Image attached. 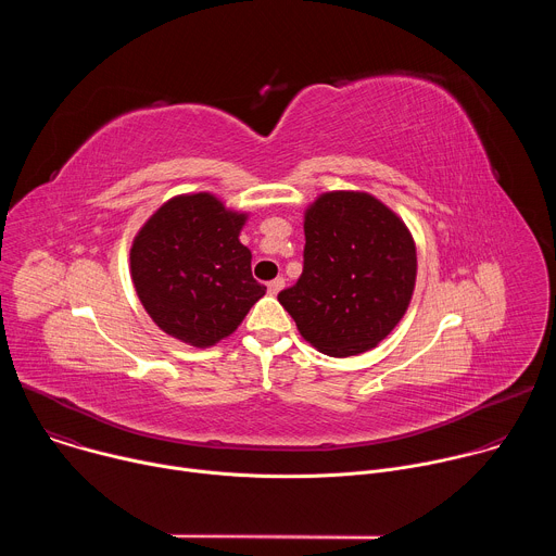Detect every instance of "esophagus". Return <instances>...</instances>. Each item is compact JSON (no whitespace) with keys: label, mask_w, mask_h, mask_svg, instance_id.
Masks as SVG:
<instances>
[{"label":"esophagus","mask_w":556,"mask_h":556,"mask_svg":"<svg viewBox=\"0 0 556 556\" xmlns=\"http://www.w3.org/2000/svg\"><path fill=\"white\" fill-rule=\"evenodd\" d=\"M283 286H286V279H283V277H277V279H273V281L268 283V292H270V294H279V292L283 290Z\"/></svg>","instance_id":"1"}]
</instances>
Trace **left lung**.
<instances>
[{"mask_svg":"<svg viewBox=\"0 0 556 556\" xmlns=\"http://www.w3.org/2000/svg\"><path fill=\"white\" fill-rule=\"evenodd\" d=\"M299 281L279 303L319 352L348 358L376 348L405 316L418 275L407 224L365 191H328L303 213Z\"/></svg>","mask_w":556,"mask_h":556,"instance_id":"1","label":"left lung"}]
</instances>
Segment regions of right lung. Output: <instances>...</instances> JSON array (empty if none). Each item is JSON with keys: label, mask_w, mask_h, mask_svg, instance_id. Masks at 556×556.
Instances as JSON below:
<instances>
[{"label": "right lung", "mask_w": 556, "mask_h": 556, "mask_svg": "<svg viewBox=\"0 0 556 556\" xmlns=\"http://www.w3.org/2000/svg\"><path fill=\"white\" fill-rule=\"evenodd\" d=\"M249 213L208 191L167 200L136 232L129 273L136 294L165 334L211 348L230 337L266 294L240 242Z\"/></svg>", "instance_id": "right-lung-1"}]
</instances>
